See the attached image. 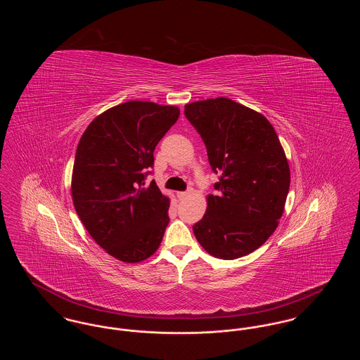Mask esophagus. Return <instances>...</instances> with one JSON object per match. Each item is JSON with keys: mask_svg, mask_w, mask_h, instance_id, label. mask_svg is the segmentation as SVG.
I'll use <instances>...</instances> for the list:
<instances>
[{"mask_svg": "<svg viewBox=\"0 0 360 360\" xmlns=\"http://www.w3.org/2000/svg\"><path fill=\"white\" fill-rule=\"evenodd\" d=\"M188 195H190V191H178V193H176V197H178L179 200H186Z\"/></svg>", "mask_w": 360, "mask_h": 360, "instance_id": "34e87169", "label": "esophagus"}]
</instances>
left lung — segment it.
I'll use <instances>...</instances> for the list:
<instances>
[{
	"instance_id": "8db88e82",
	"label": "left lung",
	"mask_w": 360,
	"mask_h": 360,
	"mask_svg": "<svg viewBox=\"0 0 360 360\" xmlns=\"http://www.w3.org/2000/svg\"><path fill=\"white\" fill-rule=\"evenodd\" d=\"M185 116L201 135L217 195L206 197L195 239L212 257L232 260L257 250L274 233L290 188V169L274 127L263 115L219 97L186 103Z\"/></svg>"
}]
</instances>
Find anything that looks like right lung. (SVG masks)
Listing matches in <instances>:
<instances>
[{
  "label": "right lung",
  "mask_w": 360,
  "mask_h": 360,
  "mask_svg": "<svg viewBox=\"0 0 360 360\" xmlns=\"http://www.w3.org/2000/svg\"><path fill=\"white\" fill-rule=\"evenodd\" d=\"M178 117V106L128 101L98 115L78 143L74 207L93 240L121 262L154 255L170 221V198L144 179L156 144Z\"/></svg>",
  "instance_id": "add662e5"
}]
</instances>
